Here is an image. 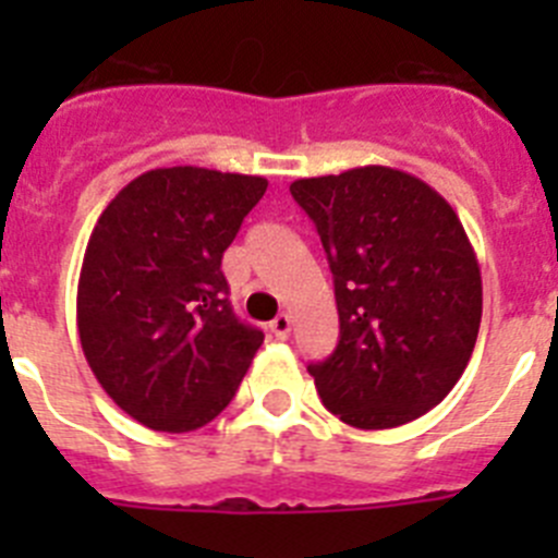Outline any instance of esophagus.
I'll list each match as a JSON object with an SVG mask.
<instances>
[{"instance_id": "obj_1", "label": "esophagus", "mask_w": 558, "mask_h": 558, "mask_svg": "<svg viewBox=\"0 0 558 558\" xmlns=\"http://www.w3.org/2000/svg\"><path fill=\"white\" fill-rule=\"evenodd\" d=\"M290 327H293V322H290L288 313H279L274 318V322H270V332H274L279 340H288L290 338Z\"/></svg>"}]
</instances>
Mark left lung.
Listing matches in <instances>:
<instances>
[{"label":"left lung","instance_id":"1","mask_svg":"<svg viewBox=\"0 0 558 558\" xmlns=\"http://www.w3.org/2000/svg\"><path fill=\"white\" fill-rule=\"evenodd\" d=\"M327 251L340 340L313 363L329 413L386 430L452 391L481 329V268L456 209L393 167H354L290 184Z\"/></svg>","mask_w":558,"mask_h":558}]
</instances>
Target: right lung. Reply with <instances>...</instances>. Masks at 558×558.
Masks as SVG:
<instances>
[{"label":"right lung","mask_w":558,"mask_h":558,"mask_svg":"<svg viewBox=\"0 0 558 558\" xmlns=\"http://www.w3.org/2000/svg\"><path fill=\"white\" fill-rule=\"evenodd\" d=\"M263 175L159 167L122 186L88 236L77 332L102 391L150 430L209 425L265 335L234 315L220 259Z\"/></svg>","instance_id":"obj_1"}]
</instances>
